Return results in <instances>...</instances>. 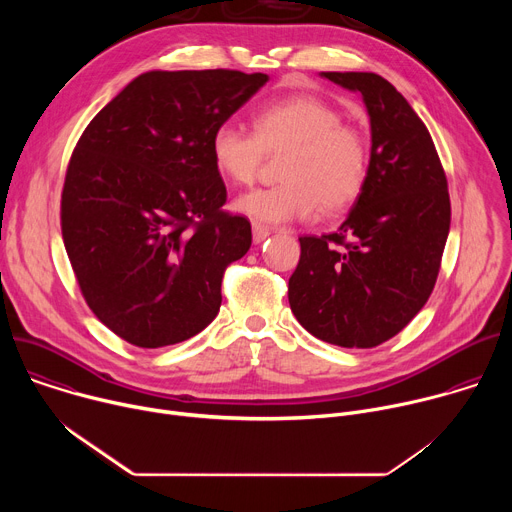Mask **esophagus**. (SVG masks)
I'll return each mask as SVG.
<instances>
[{"mask_svg": "<svg viewBox=\"0 0 512 512\" xmlns=\"http://www.w3.org/2000/svg\"><path fill=\"white\" fill-rule=\"evenodd\" d=\"M271 235V229L261 225V223H253V243H263L267 237Z\"/></svg>", "mask_w": 512, "mask_h": 512, "instance_id": "1", "label": "esophagus"}]
</instances>
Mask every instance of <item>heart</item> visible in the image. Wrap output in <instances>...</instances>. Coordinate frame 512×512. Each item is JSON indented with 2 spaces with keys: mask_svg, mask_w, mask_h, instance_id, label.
<instances>
[{
  "mask_svg": "<svg viewBox=\"0 0 512 512\" xmlns=\"http://www.w3.org/2000/svg\"><path fill=\"white\" fill-rule=\"evenodd\" d=\"M253 133L221 123L210 135V158L225 180L251 184L265 154L287 152L283 180L237 198L235 208L259 223L314 218L322 204L330 212L348 208L369 178V148L362 133L342 123L340 113L314 95H294L261 107Z\"/></svg>",
  "mask_w": 512,
  "mask_h": 512,
  "instance_id": "b5f03b06",
  "label": "heart"
}]
</instances>
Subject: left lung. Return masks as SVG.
Returning <instances> with one entry per match:
<instances>
[{
	"mask_svg": "<svg viewBox=\"0 0 512 512\" xmlns=\"http://www.w3.org/2000/svg\"><path fill=\"white\" fill-rule=\"evenodd\" d=\"M362 95L371 117L369 178L336 233L300 237L287 298L316 338L373 348L399 334L431 296L450 233L440 156L407 99L375 72H322Z\"/></svg>",
	"mask_w": 512,
	"mask_h": 512,
	"instance_id": "1",
	"label": "left lung"
}]
</instances>
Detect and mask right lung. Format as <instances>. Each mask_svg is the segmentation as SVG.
<instances>
[{
    "instance_id": "1",
    "label": "right lung",
    "mask_w": 512,
    "mask_h": 512,
    "mask_svg": "<svg viewBox=\"0 0 512 512\" xmlns=\"http://www.w3.org/2000/svg\"><path fill=\"white\" fill-rule=\"evenodd\" d=\"M267 81L150 70L83 131L62 188V239L85 302L129 344H178L221 310L225 269L249 251L251 223L223 210L210 135Z\"/></svg>"
}]
</instances>
